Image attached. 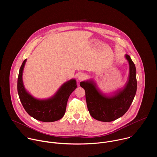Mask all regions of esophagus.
Wrapping results in <instances>:
<instances>
[{"instance_id": "34e87169", "label": "esophagus", "mask_w": 157, "mask_h": 157, "mask_svg": "<svg viewBox=\"0 0 157 157\" xmlns=\"http://www.w3.org/2000/svg\"><path fill=\"white\" fill-rule=\"evenodd\" d=\"M86 75H84V74H83V73H81V74H79V75H78V79L79 80V81H82V80H83V79H84L85 78H86Z\"/></svg>"}]
</instances>
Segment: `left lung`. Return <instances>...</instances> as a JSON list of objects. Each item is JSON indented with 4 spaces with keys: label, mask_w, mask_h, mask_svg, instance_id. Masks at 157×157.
<instances>
[{
    "label": "left lung",
    "mask_w": 157,
    "mask_h": 157,
    "mask_svg": "<svg viewBox=\"0 0 157 157\" xmlns=\"http://www.w3.org/2000/svg\"><path fill=\"white\" fill-rule=\"evenodd\" d=\"M129 64V76L124 87L113 94H104L96 83L89 79L80 82L85 90L86 100L89 114L101 122H111L124 116L129 109L137 91L136 68L130 57L125 55Z\"/></svg>",
    "instance_id": "obj_1"
}]
</instances>
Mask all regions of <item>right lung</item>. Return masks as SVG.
Returning <instances> with one entry per match:
<instances>
[{
    "label": "right lung",
    "instance_id": "right-lung-1",
    "mask_svg": "<svg viewBox=\"0 0 157 157\" xmlns=\"http://www.w3.org/2000/svg\"><path fill=\"white\" fill-rule=\"evenodd\" d=\"M27 59L22 63L17 81V91L21 103L27 113L36 120L52 122L61 119L64 115L68 98L77 87L76 81L71 79L63 83L56 93L48 99H37L25 89L23 82V71Z\"/></svg>",
    "mask_w": 157,
    "mask_h": 157
}]
</instances>
